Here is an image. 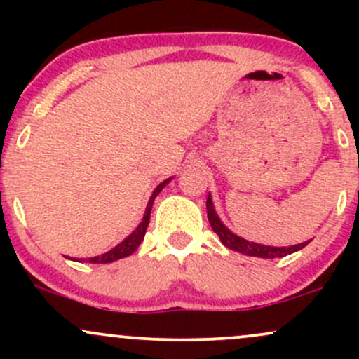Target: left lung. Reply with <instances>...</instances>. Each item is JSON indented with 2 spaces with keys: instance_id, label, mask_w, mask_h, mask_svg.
I'll return each instance as SVG.
<instances>
[{
  "instance_id": "obj_1",
  "label": "left lung",
  "mask_w": 359,
  "mask_h": 359,
  "mask_svg": "<svg viewBox=\"0 0 359 359\" xmlns=\"http://www.w3.org/2000/svg\"><path fill=\"white\" fill-rule=\"evenodd\" d=\"M205 208H208V217H209V222H211L212 231L219 236L222 245H224L226 248L246 255V257L282 258V257H287V255L295 253V251L302 250L304 246H307L309 243H311V240H309V241L299 243V245H294V246H269V245H262V243L248 241V240H245V238L234 234L231 229L226 228V224L219 219L216 209H214L211 194H209L208 201H205Z\"/></svg>"
}]
</instances>
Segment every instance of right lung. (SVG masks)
<instances>
[{"instance_id": "add662e5", "label": "right lung", "mask_w": 359, "mask_h": 359, "mask_svg": "<svg viewBox=\"0 0 359 359\" xmlns=\"http://www.w3.org/2000/svg\"><path fill=\"white\" fill-rule=\"evenodd\" d=\"M170 179L163 180V182H160L158 185L155 187V191L151 192L150 199H148V204H147V209H145V214H143V219L140 224L135 228V231L131 234H128V236L123 240L119 245L114 246V248H111L109 251H106V253L100 255V257H90V258H86V262L89 263H111V262H116L119 258H125V257H130L131 253H135L137 248L140 245H142L143 238H145V233H147V228H148V222H150V212H151V205H154V201L155 197L158 196L160 192H162V189L165 187V185L170 182ZM69 259H74V262H84V259H77V258H69Z\"/></svg>"}]
</instances>
